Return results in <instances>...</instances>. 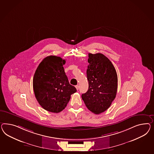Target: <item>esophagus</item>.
<instances>
[{
    "mask_svg": "<svg viewBox=\"0 0 154 154\" xmlns=\"http://www.w3.org/2000/svg\"><path fill=\"white\" fill-rule=\"evenodd\" d=\"M75 88H76V89H77V91H78V90H79V85H76V86H75Z\"/></svg>",
    "mask_w": 154,
    "mask_h": 154,
    "instance_id": "34e87169",
    "label": "esophagus"
}]
</instances>
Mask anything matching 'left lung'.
Returning a JSON list of instances; mask_svg holds the SVG:
<instances>
[{"label": "left lung", "instance_id": "8db88e82", "mask_svg": "<svg viewBox=\"0 0 154 154\" xmlns=\"http://www.w3.org/2000/svg\"><path fill=\"white\" fill-rule=\"evenodd\" d=\"M88 62V89L82 99L88 110L99 114L106 110L116 98L118 76L112 63L103 54L89 53Z\"/></svg>", "mask_w": 154, "mask_h": 154}]
</instances>
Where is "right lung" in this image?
I'll return each mask as SVG.
<instances>
[{"label": "right lung", "instance_id": "obj_1", "mask_svg": "<svg viewBox=\"0 0 154 154\" xmlns=\"http://www.w3.org/2000/svg\"><path fill=\"white\" fill-rule=\"evenodd\" d=\"M66 60L50 55L44 59L33 75V88L38 103L50 112H60L66 107L71 95L77 91L69 84L63 66Z\"/></svg>", "mask_w": 154, "mask_h": 154}]
</instances>
